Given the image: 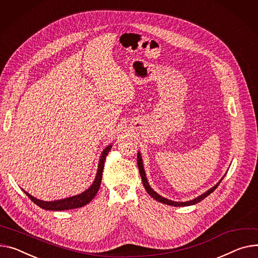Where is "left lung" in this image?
<instances>
[{"label":"left lung","instance_id":"1","mask_svg":"<svg viewBox=\"0 0 258 258\" xmlns=\"http://www.w3.org/2000/svg\"><path fill=\"white\" fill-rule=\"evenodd\" d=\"M137 162H138V168H139V171H140V175H141V178H142V181H143V184H144V187L145 190L147 191V193L156 200L162 202V203H165V204H168V205H173V207H187V205H193V204H196L198 202H200L201 200H203L205 197H208L210 194H212L217 186L220 184L221 180L215 185L213 186L212 188H210V190L208 192H205L204 194H202L201 196L193 199V200H190V201H185V202H175V201H172V200H169V199H166L162 196H160L158 193L154 192L152 188L150 187L148 181H147V178H146V175H145V172H144V167H143V163H142V158H141V154L140 152H138V156H137ZM223 179V178H222Z\"/></svg>","mask_w":258,"mask_h":258}]
</instances>
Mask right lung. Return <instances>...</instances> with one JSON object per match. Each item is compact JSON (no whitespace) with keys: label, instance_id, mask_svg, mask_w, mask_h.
I'll use <instances>...</instances> for the list:
<instances>
[{"label":"right lung","instance_id":"add662e5","mask_svg":"<svg viewBox=\"0 0 258 258\" xmlns=\"http://www.w3.org/2000/svg\"><path fill=\"white\" fill-rule=\"evenodd\" d=\"M112 145L108 146L104 151L101 153V157L98 163V169H97V173L96 177L92 183V185L88 188L87 191L83 192L82 194H79L77 196H73L70 198H65L61 200H55V201H42L37 198H34L31 196L29 193L24 191V193L34 202L36 205H38L39 208L45 210V211H66V210H74V209H79L84 207L87 203H89L94 196L97 194L101 178H102V171H104V166L106 162V158L108 156V152L111 150Z\"/></svg>","mask_w":258,"mask_h":258}]
</instances>
